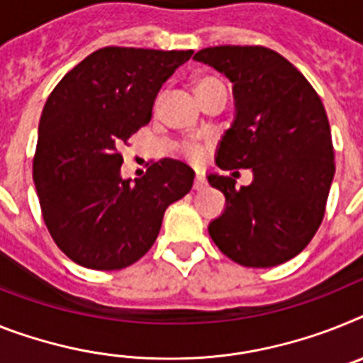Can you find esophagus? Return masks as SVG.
<instances>
[{
    "mask_svg": "<svg viewBox=\"0 0 363 363\" xmlns=\"http://www.w3.org/2000/svg\"><path fill=\"white\" fill-rule=\"evenodd\" d=\"M206 188V179L203 175H197L196 177V182H194V190L201 191Z\"/></svg>",
    "mask_w": 363,
    "mask_h": 363,
    "instance_id": "1",
    "label": "esophagus"
}]
</instances>
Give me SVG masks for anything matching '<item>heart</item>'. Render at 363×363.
Returning <instances> with one entry per match:
<instances>
[{
	"instance_id": "1",
	"label": "heart",
	"mask_w": 363,
	"mask_h": 363,
	"mask_svg": "<svg viewBox=\"0 0 363 363\" xmlns=\"http://www.w3.org/2000/svg\"><path fill=\"white\" fill-rule=\"evenodd\" d=\"M221 86H223V83H221V81L216 77H199L194 81V92H196V96L199 101L203 99V97H206L208 94H212L214 90H218V88H221ZM184 149H186V153L191 155L194 158L199 157V145L188 144Z\"/></svg>"
}]
</instances>
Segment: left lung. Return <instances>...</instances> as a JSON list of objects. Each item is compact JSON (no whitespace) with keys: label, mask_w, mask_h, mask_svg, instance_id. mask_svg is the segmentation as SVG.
I'll return each instance as SVG.
<instances>
[{"label":"left lung","mask_w":363,"mask_h":363,"mask_svg":"<svg viewBox=\"0 0 363 363\" xmlns=\"http://www.w3.org/2000/svg\"><path fill=\"white\" fill-rule=\"evenodd\" d=\"M233 83L234 121L221 136L216 164L249 187L210 173L225 210L208 225L225 257L245 267H273L299 255L325 216L334 179L330 125L321 99L277 51L262 45H214L194 55Z\"/></svg>","instance_id":"1"}]
</instances>
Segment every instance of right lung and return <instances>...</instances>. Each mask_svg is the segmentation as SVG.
I'll return each instance as SVG.
<instances>
[{
	"label": "right lung",
	"instance_id": "obj_1",
	"mask_svg": "<svg viewBox=\"0 0 363 363\" xmlns=\"http://www.w3.org/2000/svg\"><path fill=\"white\" fill-rule=\"evenodd\" d=\"M194 51L103 48L62 77L42 111L33 181L45 227L68 258L88 269L135 264L157 240L166 208L194 184L173 158L123 179L118 153L151 120L162 84Z\"/></svg>",
	"mask_w": 363,
	"mask_h": 363
}]
</instances>
